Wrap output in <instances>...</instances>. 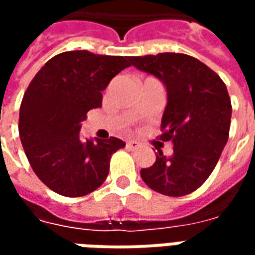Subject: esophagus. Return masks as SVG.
Returning a JSON list of instances; mask_svg holds the SVG:
<instances>
[{
    "label": "esophagus",
    "instance_id": "obj_1",
    "mask_svg": "<svg viewBox=\"0 0 255 255\" xmlns=\"http://www.w3.org/2000/svg\"><path fill=\"white\" fill-rule=\"evenodd\" d=\"M127 147L129 150H136L140 147V143H139V142H136V140H128Z\"/></svg>",
    "mask_w": 255,
    "mask_h": 255
}]
</instances>
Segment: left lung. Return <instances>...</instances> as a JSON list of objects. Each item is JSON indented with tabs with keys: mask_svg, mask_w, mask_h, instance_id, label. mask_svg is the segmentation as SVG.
Wrapping results in <instances>:
<instances>
[{
	"mask_svg": "<svg viewBox=\"0 0 255 255\" xmlns=\"http://www.w3.org/2000/svg\"><path fill=\"white\" fill-rule=\"evenodd\" d=\"M131 64L165 86L160 139L173 143V154L165 157L158 150L140 176L168 197L191 194L210 176L228 140L232 106L225 83L208 65L182 53L131 57Z\"/></svg>",
	"mask_w": 255,
	"mask_h": 255,
	"instance_id": "8db88e82",
	"label": "left lung"
}]
</instances>
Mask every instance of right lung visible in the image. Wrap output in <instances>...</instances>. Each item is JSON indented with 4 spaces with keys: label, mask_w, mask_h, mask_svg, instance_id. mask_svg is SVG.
I'll use <instances>...</instances> for the list:
<instances>
[{
    "label": "right lung",
    "mask_w": 255,
    "mask_h": 255,
    "mask_svg": "<svg viewBox=\"0 0 255 255\" xmlns=\"http://www.w3.org/2000/svg\"><path fill=\"white\" fill-rule=\"evenodd\" d=\"M129 65V57L73 50L50 58L31 80L20 105V140L32 171L54 192L83 197L105 182L112 154L126 143L83 139L80 123Z\"/></svg>",
    "instance_id": "add662e5"
}]
</instances>
